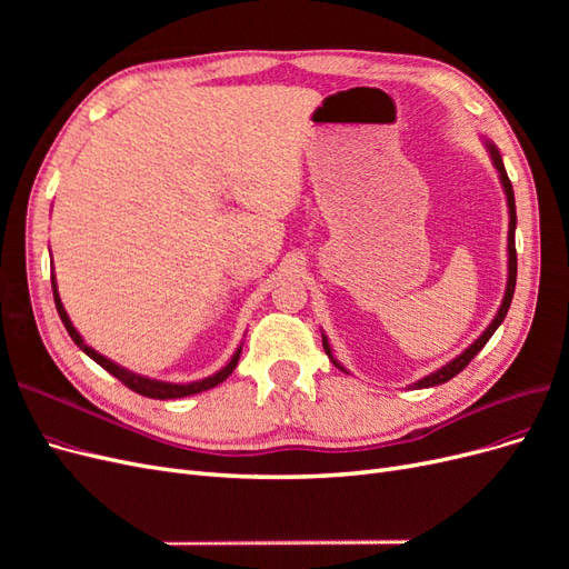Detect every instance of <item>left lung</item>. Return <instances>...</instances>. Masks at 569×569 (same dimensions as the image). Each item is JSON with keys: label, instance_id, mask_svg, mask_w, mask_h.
Wrapping results in <instances>:
<instances>
[{"label": "left lung", "instance_id": "8db88e82", "mask_svg": "<svg viewBox=\"0 0 569 569\" xmlns=\"http://www.w3.org/2000/svg\"><path fill=\"white\" fill-rule=\"evenodd\" d=\"M487 147H489V153H491V159H493V166H496V170H498V176H501V182H503V189H506V197H508V209H510V230H508V287H506V297H503L501 308H498V313H496L493 322L487 327L485 332H481V337H479L475 343H470V349H465L458 358H453L451 363H446V366L439 368L437 372L422 377L420 382L412 385L416 389L437 387V385L449 382L451 377H456L460 370L468 368L470 360H472L481 349H485V343H487V341L491 339V335L498 330V325L503 322V318H506V313H508V308H510V301H512V295H515V280H518V251H515V226H518V216H515V194H512V184H510V178H508V173H506V166H503L501 153H498V149H496L491 142H489ZM322 347H325V353L330 356L332 363H335L339 370H343V368L337 363V360H335L332 349H330V343H327V337H325V335H322Z\"/></svg>", "mask_w": 569, "mask_h": 569}]
</instances>
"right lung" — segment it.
Instances as JSON below:
<instances>
[{
	"mask_svg": "<svg viewBox=\"0 0 569 569\" xmlns=\"http://www.w3.org/2000/svg\"><path fill=\"white\" fill-rule=\"evenodd\" d=\"M51 289H54V303H57V311H59V318H61V322H63V327L68 330V335H71V339L78 343V347L88 353L94 363H99L101 368H104L107 372H111L116 380H120L123 382L128 389H132V391H137V393H142V396H147V399H161V401H166V399H182V396H192V393H199V391H206V389H213V387H218L220 382H226L228 377L232 375V370L237 368V360H239V353H242V349H237L234 351V356H232V360L230 363L222 368V370H218L216 375H211V377H206V380H199V382H192V385H170V382H159V380H149V377H142V375H134V372H130V370H126V368H120V366H116L113 360H109V358H104L101 353H97L92 347H88V343L82 341V337L78 335V330L73 327V322L68 320V313H66V308H63V303H61V299H59V291H57V282H54V278H51Z\"/></svg>",
	"mask_w": 569,
	"mask_h": 569,
	"instance_id": "right-lung-1",
	"label": "right lung"
}]
</instances>
